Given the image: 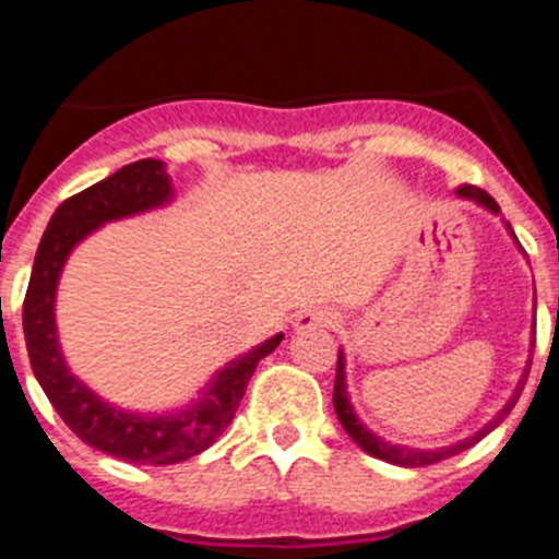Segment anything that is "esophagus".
<instances>
[{
    "label": "esophagus",
    "instance_id": "esophagus-1",
    "mask_svg": "<svg viewBox=\"0 0 559 559\" xmlns=\"http://www.w3.org/2000/svg\"><path fill=\"white\" fill-rule=\"evenodd\" d=\"M330 319H333V316H330L328 310L310 308V310H302V313L296 316L294 328L299 330V333H305V330H313V328H328Z\"/></svg>",
    "mask_w": 559,
    "mask_h": 559
}]
</instances>
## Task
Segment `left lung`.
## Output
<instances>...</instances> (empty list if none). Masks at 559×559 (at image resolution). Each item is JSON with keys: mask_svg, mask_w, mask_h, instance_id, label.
Wrapping results in <instances>:
<instances>
[{"mask_svg": "<svg viewBox=\"0 0 559 559\" xmlns=\"http://www.w3.org/2000/svg\"><path fill=\"white\" fill-rule=\"evenodd\" d=\"M459 199H467V201H476L478 206H484V210L490 212H501V206L496 204V199H492L490 192L478 190V187H471L464 185L456 190ZM507 229H510V224H507ZM512 231V229H510ZM532 347H535V338H532ZM344 367H347V360H344V353L338 349V364H335V386H333V406H335V414H338L341 426H344V431L349 433V439H355V445H360V451H367L369 456L374 459H383V462L389 464H400V467H426V464H433V462H442V459H451L456 456V453L467 451V448H473L476 442H481L487 433L492 431V428H498V423H503V417L512 412V406L518 403V397H521L523 392V383H526V374L521 378V383L515 386V394L510 397V403L501 408V412L496 414V417L487 423V426L481 428V431L471 433L467 439H462V442H453V445L448 448H437V451H419V448H406V445H392V442H383L380 437H374L372 431H369L364 423L358 419V414L353 412V403H349V394H347V372H344Z\"/></svg>", "mask_w": 559, "mask_h": 559, "instance_id": "1", "label": "left lung"}]
</instances>
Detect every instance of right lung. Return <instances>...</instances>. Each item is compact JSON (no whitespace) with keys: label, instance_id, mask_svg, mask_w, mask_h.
<instances>
[{"label":"right lung","instance_id":"obj_1","mask_svg":"<svg viewBox=\"0 0 559 559\" xmlns=\"http://www.w3.org/2000/svg\"><path fill=\"white\" fill-rule=\"evenodd\" d=\"M173 201L165 162L140 159L63 201L49 218L24 296L22 324L33 374L52 408L78 439L133 464H176L215 442L235 417L257 364L274 353L283 333L229 360L190 406L167 414H140L111 406L69 372L56 330V290L63 263L83 237L108 221L131 218Z\"/></svg>","mask_w":559,"mask_h":559}]
</instances>
